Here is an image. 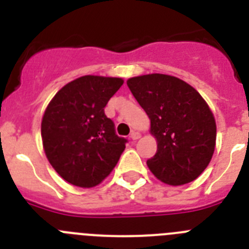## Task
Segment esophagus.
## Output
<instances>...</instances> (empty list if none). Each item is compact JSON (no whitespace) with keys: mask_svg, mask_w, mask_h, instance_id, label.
<instances>
[{"mask_svg":"<svg viewBox=\"0 0 249 249\" xmlns=\"http://www.w3.org/2000/svg\"><path fill=\"white\" fill-rule=\"evenodd\" d=\"M140 138H141V133H140V132H132V133H131V140L137 141V140H140Z\"/></svg>","mask_w":249,"mask_h":249,"instance_id":"esophagus-1","label":"esophagus"}]
</instances>
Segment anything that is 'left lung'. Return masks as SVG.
<instances>
[{
	"label": "left lung",
	"instance_id": "8db88e82",
	"mask_svg": "<svg viewBox=\"0 0 249 249\" xmlns=\"http://www.w3.org/2000/svg\"><path fill=\"white\" fill-rule=\"evenodd\" d=\"M140 106L151 121L157 141L156 155L147 166L169 186H182L198 177L215 148V120L204 98L184 81L162 73L127 80Z\"/></svg>",
	"mask_w": 249,
	"mask_h": 249
}]
</instances>
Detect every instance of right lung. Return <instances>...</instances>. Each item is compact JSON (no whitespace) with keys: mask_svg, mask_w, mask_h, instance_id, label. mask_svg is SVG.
Instances as JSON below:
<instances>
[{"mask_svg":"<svg viewBox=\"0 0 249 249\" xmlns=\"http://www.w3.org/2000/svg\"><path fill=\"white\" fill-rule=\"evenodd\" d=\"M120 77L87 76L68 82L50 101L41 122L46 157L68 183L100 184L126 148L105 114L109 98L123 85Z\"/></svg>","mask_w":249,"mask_h":249,"instance_id":"right-lung-1","label":"right lung"}]
</instances>
